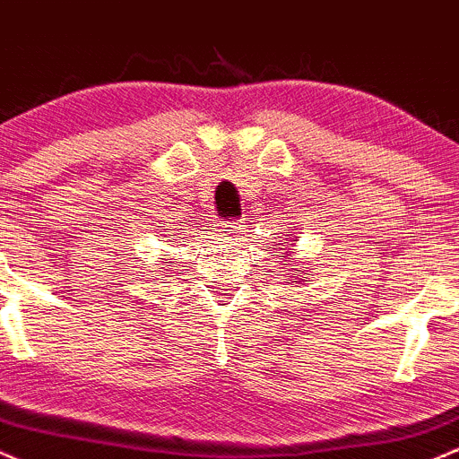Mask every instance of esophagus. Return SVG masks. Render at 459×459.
<instances>
[{"instance_id": "esophagus-1", "label": "esophagus", "mask_w": 459, "mask_h": 459, "mask_svg": "<svg viewBox=\"0 0 459 459\" xmlns=\"http://www.w3.org/2000/svg\"><path fill=\"white\" fill-rule=\"evenodd\" d=\"M216 231H219V238L228 243V240H234V236L238 234V225L228 223V221H225V223L219 225V230H216Z\"/></svg>"}]
</instances>
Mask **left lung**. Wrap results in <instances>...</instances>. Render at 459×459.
Segmentation results:
<instances>
[{"mask_svg":"<svg viewBox=\"0 0 459 459\" xmlns=\"http://www.w3.org/2000/svg\"><path fill=\"white\" fill-rule=\"evenodd\" d=\"M288 236H292V234H288ZM297 238H299V236H297ZM277 245H280V251H281V255H280L281 262H295V251H290L292 240H290V243H288L286 249H281V247H284V243H277ZM273 249H275V245H273ZM280 251H275V254H280ZM288 271H292V273H288V281H286L288 286L292 284V280H297V284H301V281H307V275H310V273L306 271V266H303V269H301L303 273H299V276L296 275L299 269H288ZM303 276L307 277L306 281L302 280Z\"/></svg>","mask_w":459,"mask_h":459,"instance_id":"left-lung-1","label":"left lung"}]
</instances>
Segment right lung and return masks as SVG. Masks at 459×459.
Masks as SVG:
<instances>
[{"label":"right lung","mask_w":459,"mask_h":459,"mask_svg":"<svg viewBox=\"0 0 459 459\" xmlns=\"http://www.w3.org/2000/svg\"><path fill=\"white\" fill-rule=\"evenodd\" d=\"M171 236H173V238H175V234H171Z\"/></svg>","instance_id":"1"}]
</instances>
